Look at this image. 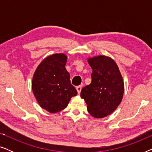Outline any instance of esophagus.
I'll return each instance as SVG.
<instances>
[{
  "label": "esophagus",
  "instance_id": "34e87169",
  "mask_svg": "<svg viewBox=\"0 0 152 152\" xmlns=\"http://www.w3.org/2000/svg\"><path fill=\"white\" fill-rule=\"evenodd\" d=\"M82 85H80V86H78L76 87V89H77V91L78 94H80V93L81 91H82Z\"/></svg>",
  "mask_w": 152,
  "mask_h": 152
}]
</instances>
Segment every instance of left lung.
Returning <instances> with one entry per match:
<instances>
[{"mask_svg":"<svg viewBox=\"0 0 152 152\" xmlns=\"http://www.w3.org/2000/svg\"><path fill=\"white\" fill-rule=\"evenodd\" d=\"M93 72L92 81L82 88L80 96L93 117L103 118L111 114L122 102L124 92L123 78L112 58L104 55L87 60Z\"/></svg>","mask_w":152,"mask_h":152,"instance_id":"8db88e82","label":"left lung"}]
</instances>
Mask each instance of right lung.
<instances>
[{
	"label": "right lung",
	"instance_id": "1",
	"mask_svg": "<svg viewBox=\"0 0 152 152\" xmlns=\"http://www.w3.org/2000/svg\"><path fill=\"white\" fill-rule=\"evenodd\" d=\"M67 59L64 53L50 55L39 64L33 75L32 89L35 98L41 108L50 113L62 111L71 97L77 95L65 68Z\"/></svg>",
	"mask_w": 152,
	"mask_h": 152
}]
</instances>
